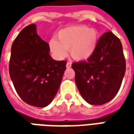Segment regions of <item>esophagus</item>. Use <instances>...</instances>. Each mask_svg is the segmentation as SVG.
<instances>
[{"label": "esophagus", "mask_w": 134, "mask_h": 134, "mask_svg": "<svg viewBox=\"0 0 134 134\" xmlns=\"http://www.w3.org/2000/svg\"><path fill=\"white\" fill-rule=\"evenodd\" d=\"M71 62H68L66 63V68L67 69H69V68H71Z\"/></svg>", "instance_id": "34e87169"}]
</instances>
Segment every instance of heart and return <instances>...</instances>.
Masks as SVG:
<instances>
[{
  "label": "heart",
  "instance_id": "obj_1",
  "mask_svg": "<svg viewBox=\"0 0 134 134\" xmlns=\"http://www.w3.org/2000/svg\"><path fill=\"white\" fill-rule=\"evenodd\" d=\"M57 38L49 41V49L56 59L64 58L67 50L70 49L71 56L74 59L84 60L94 54L98 35L94 29H89L84 25H75L59 30Z\"/></svg>",
  "mask_w": 134,
  "mask_h": 134
}]
</instances>
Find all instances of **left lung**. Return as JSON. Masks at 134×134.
Segmentation results:
<instances>
[{
  "label": "left lung",
  "mask_w": 134,
  "mask_h": 134,
  "mask_svg": "<svg viewBox=\"0 0 134 134\" xmlns=\"http://www.w3.org/2000/svg\"><path fill=\"white\" fill-rule=\"evenodd\" d=\"M71 67L77 89L87 103L102 105L109 102L120 89L126 69L121 41L107 32L98 39L94 54Z\"/></svg>",
  "instance_id": "8db88e82"
}]
</instances>
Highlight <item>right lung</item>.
<instances>
[{"label":"right lung","instance_id":"add662e5","mask_svg":"<svg viewBox=\"0 0 134 134\" xmlns=\"http://www.w3.org/2000/svg\"><path fill=\"white\" fill-rule=\"evenodd\" d=\"M49 51V44L37 34L34 24L24 27L12 44L10 78L20 98L34 107L51 103L66 69V62L54 60Z\"/></svg>","mask_w":134,"mask_h":134}]
</instances>
